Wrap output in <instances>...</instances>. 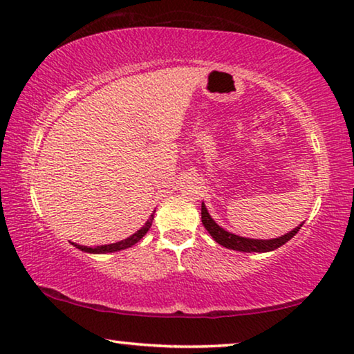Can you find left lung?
<instances>
[{"instance_id":"left-lung-1","label":"left lung","mask_w":354,"mask_h":354,"mask_svg":"<svg viewBox=\"0 0 354 354\" xmlns=\"http://www.w3.org/2000/svg\"><path fill=\"white\" fill-rule=\"evenodd\" d=\"M202 223L205 225V229L209 232V235L213 236L214 241H218L219 245L229 248V250L243 251V252H267V251L277 250V248L283 246L286 241L291 240L292 236L297 234L299 229L302 227V224H300L299 227H295L294 230L289 232V234L278 236V239H272V240L245 239V236L230 234V232L219 227V225L214 223V219L209 216L208 209L203 203H202Z\"/></svg>"}]
</instances>
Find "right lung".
<instances>
[{
  "instance_id": "add662e5",
  "label": "right lung",
  "mask_w": 354,
  "mask_h": 354,
  "mask_svg": "<svg viewBox=\"0 0 354 354\" xmlns=\"http://www.w3.org/2000/svg\"><path fill=\"white\" fill-rule=\"evenodd\" d=\"M154 211H152L151 218L146 221V224L138 232H136V234H133L131 236H129V239H125L122 241H118V243L102 245V246H95V248H88V246H82V245H76V243H73V245H75L77 250L86 251V252H92V254H104V252H115V251H120V250H127V248H130V246H133L135 243H138V241L147 234V230H149L151 225H152V219H154Z\"/></svg>"
}]
</instances>
